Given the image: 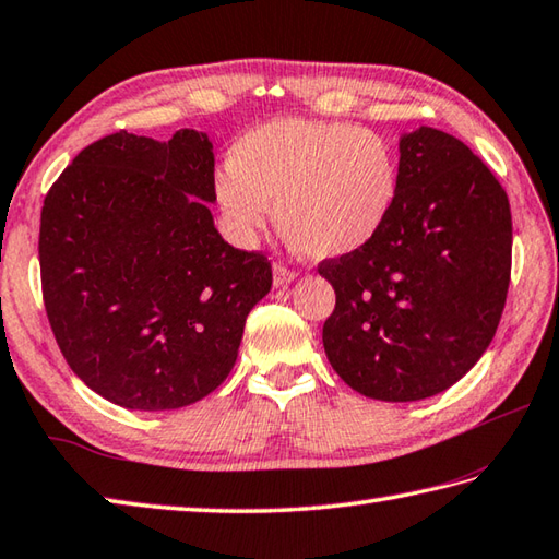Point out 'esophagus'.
<instances>
[{
  "label": "esophagus",
  "instance_id": "esophagus-1",
  "mask_svg": "<svg viewBox=\"0 0 559 559\" xmlns=\"http://www.w3.org/2000/svg\"><path fill=\"white\" fill-rule=\"evenodd\" d=\"M295 276H298V273H295L293 269H288L286 264L273 266V286H276V288L288 286V283L295 281Z\"/></svg>",
  "mask_w": 559,
  "mask_h": 559
}]
</instances>
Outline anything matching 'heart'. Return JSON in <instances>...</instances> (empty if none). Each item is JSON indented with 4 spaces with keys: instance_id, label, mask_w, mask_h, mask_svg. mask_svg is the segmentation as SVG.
<instances>
[{
    "instance_id": "1",
    "label": "heart",
    "mask_w": 559,
    "mask_h": 559,
    "mask_svg": "<svg viewBox=\"0 0 559 559\" xmlns=\"http://www.w3.org/2000/svg\"><path fill=\"white\" fill-rule=\"evenodd\" d=\"M215 183L217 205L251 237L276 207L288 242L312 259L366 249L397 203L400 167L390 142L366 128L330 120L276 118L247 130Z\"/></svg>"
}]
</instances>
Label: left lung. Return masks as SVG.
Instances as JSON below:
<instances>
[{"instance_id":"1","label":"left lung","mask_w":559,"mask_h":559,"mask_svg":"<svg viewBox=\"0 0 559 559\" xmlns=\"http://www.w3.org/2000/svg\"><path fill=\"white\" fill-rule=\"evenodd\" d=\"M317 271L336 293L322 342L338 378L382 402L439 395L483 358L504 312L507 191L465 142L414 130L400 140L388 225L366 249Z\"/></svg>"}]
</instances>
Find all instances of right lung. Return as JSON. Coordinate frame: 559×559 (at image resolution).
Returning <instances> with one entry per match:
<instances>
[{
    "mask_svg": "<svg viewBox=\"0 0 559 559\" xmlns=\"http://www.w3.org/2000/svg\"><path fill=\"white\" fill-rule=\"evenodd\" d=\"M213 142L128 130L84 147L43 201L40 286L74 376L126 409H179L233 370L271 261L213 225Z\"/></svg>",
    "mask_w": 559,
    "mask_h": 559,
    "instance_id": "1",
    "label": "right lung"
}]
</instances>
